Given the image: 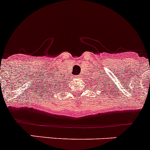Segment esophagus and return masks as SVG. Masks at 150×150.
Segmentation results:
<instances>
[{
  "mask_svg": "<svg viewBox=\"0 0 150 150\" xmlns=\"http://www.w3.org/2000/svg\"><path fill=\"white\" fill-rule=\"evenodd\" d=\"M76 79H78V80H79V79H81V76H76Z\"/></svg>",
  "mask_w": 150,
  "mask_h": 150,
  "instance_id": "obj_1",
  "label": "esophagus"
}]
</instances>
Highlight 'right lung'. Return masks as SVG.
Instances as JSON below:
<instances>
[{
  "mask_svg": "<svg viewBox=\"0 0 150 150\" xmlns=\"http://www.w3.org/2000/svg\"><path fill=\"white\" fill-rule=\"evenodd\" d=\"M53 86L52 88H54V91H57V90H60L61 91V88L60 87L62 86H64L65 87V85H67L65 82H63V81L61 80V79H59V80H55L54 82H53Z\"/></svg>",
  "mask_w": 150,
  "mask_h": 150,
  "instance_id": "right-lung-1",
  "label": "right lung"
}]
</instances>
